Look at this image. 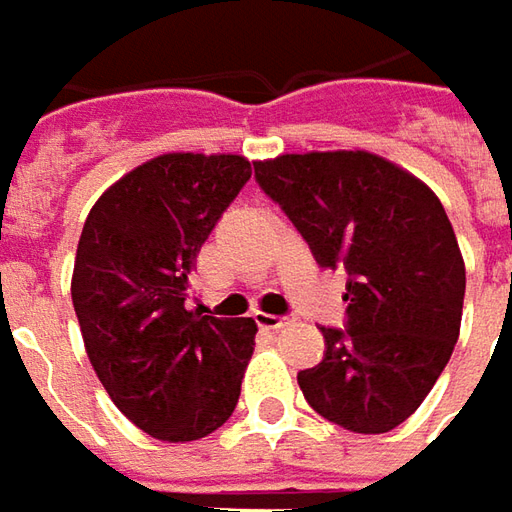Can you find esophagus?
<instances>
[{"mask_svg": "<svg viewBox=\"0 0 512 512\" xmlns=\"http://www.w3.org/2000/svg\"><path fill=\"white\" fill-rule=\"evenodd\" d=\"M293 321H296L293 315H270V312H256V324L264 329H276V332L284 327H290Z\"/></svg>", "mask_w": 512, "mask_h": 512, "instance_id": "esophagus-1", "label": "esophagus"}]
</instances>
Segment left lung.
Listing matches in <instances>:
<instances>
[{
    "label": "left lung",
    "instance_id": "left-lung-1",
    "mask_svg": "<svg viewBox=\"0 0 512 512\" xmlns=\"http://www.w3.org/2000/svg\"><path fill=\"white\" fill-rule=\"evenodd\" d=\"M253 168L315 262L349 273L346 329L321 327L327 352L298 372L301 392L346 431H392L434 389L459 338L465 262L442 202L369 152L281 154Z\"/></svg>",
    "mask_w": 512,
    "mask_h": 512
}]
</instances>
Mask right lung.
<instances>
[{"instance_id": "obj_1", "label": "right lung", "mask_w": 512, "mask_h": 512, "mask_svg": "<svg viewBox=\"0 0 512 512\" xmlns=\"http://www.w3.org/2000/svg\"><path fill=\"white\" fill-rule=\"evenodd\" d=\"M250 180L239 154H160L109 185L78 239L72 307L112 403L163 442L208 437L233 414L253 318L188 310L191 270Z\"/></svg>"}]
</instances>
